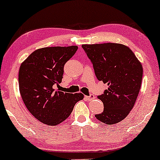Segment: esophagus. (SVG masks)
Listing matches in <instances>:
<instances>
[{"label": "esophagus", "mask_w": 160, "mask_h": 160, "mask_svg": "<svg viewBox=\"0 0 160 160\" xmlns=\"http://www.w3.org/2000/svg\"><path fill=\"white\" fill-rule=\"evenodd\" d=\"M85 98H86V100L91 101V100H92V99L95 98V96L94 95H86Z\"/></svg>", "instance_id": "34e87169"}]
</instances>
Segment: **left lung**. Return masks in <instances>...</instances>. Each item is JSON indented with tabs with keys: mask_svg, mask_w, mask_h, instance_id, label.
<instances>
[{
	"mask_svg": "<svg viewBox=\"0 0 160 160\" xmlns=\"http://www.w3.org/2000/svg\"><path fill=\"white\" fill-rule=\"evenodd\" d=\"M82 47L92 64L97 79L108 86L98 96L103 102L104 111L95 117L105 124L117 123L127 117L136 102L142 65L131 49L120 43L84 44Z\"/></svg>",
	"mask_w": 160,
	"mask_h": 160,
	"instance_id": "1",
	"label": "left lung"
}]
</instances>
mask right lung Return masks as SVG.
Listing matches in <instances>:
<instances>
[{"mask_svg": "<svg viewBox=\"0 0 160 160\" xmlns=\"http://www.w3.org/2000/svg\"><path fill=\"white\" fill-rule=\"evenodd\" d=\"M77 46L45 47L33 52L22 63L19 92L24 104L34 117L48 126L65 120L82 93H67L53 89L62 82L64 66L78 50Z\"/></svg>", "mask_w": 160, "mask_h": 160, "instance_id": "obj_1", "label": "right lung"}]
</instances>
